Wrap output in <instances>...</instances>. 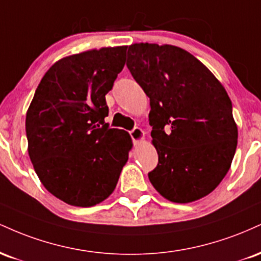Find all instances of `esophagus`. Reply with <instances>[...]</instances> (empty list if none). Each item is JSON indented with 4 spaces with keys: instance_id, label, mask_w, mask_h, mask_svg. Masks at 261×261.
<instances>
[{
    "instance_id": "1",
    "label": "esophagus",
    "mask_w": 261,
    "mask_h": 261,
    "mask_svg": "<svg viewBox=\"0 0 261 261\" xmlns=\"http://www.w3.org/2000/svg\"><path fill=\"white\" fill-rule=\"evenodd\" d=\"M130 136L134 140V142H141V141L145 139V131L140 127H135L130 133Z\"/></svg>"
}]
</instances>
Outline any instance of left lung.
<instances>
[{
  "label": "left lung",
  "mask_w": 261,
  "mask_h": 261,
  "mask_svg": "<svg viewBox=\"0 0 261 261\" xmlns=\"http://www.w3.org/2000/svg\"><path fill=\"white\" fill-rule=\"evenodd\" d=\"M126 66L149 98L158 153L151 184L178 203L208 195L229 170L238 139L224 87L195 56L173 45H130Z\"/></svg>",
  "instance_id": "8db88e82"
}]
</instances>
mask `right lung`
Instances as JSON below:
<instances>
[{
	"label": "right lung",
	"mask_w": 261,
	"mask_h": 261,
	"mask_svg": "<svg viewBox=\"0 0 261 261\" xmlns=\"http://www.w3.org/2000/svg\"><path fill=\"white\" fill-rule=\"evenodd\" d=\"M126 46L66 56L39 83L25 118L28 153L49 193L91 207L118 184L133 141L109 128L106 94L125 65Z\"/></svg>",
	"instance_id": "right-lung-1"
}]
</instances>
